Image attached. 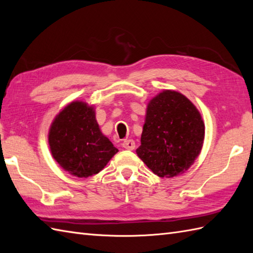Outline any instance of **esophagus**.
I'll list each match as a JSON object with an SVG mask.
<instances>
[{"label": "esophagus", "mask_w": 253, "mask_h": 253, "mask_svg": "<svg viewBox=\"0 0 253 253\" xmlns=\"http://www.w3.org/2000/svg\"><path fill=\"white\" fill-rule=\"evenodd\" d=\"M122 146H123L124 149H126V150H133L136 147V144H135V141H133L132 139H128V140L123 141Z\"/></svg>", "instance_id": "1"}]
</instances>
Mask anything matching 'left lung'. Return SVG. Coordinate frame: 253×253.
<instances>
[{
    "instance_id": "left-lung-1",
    "label": "left lung",
    "mask_w": 253,
    "mask_h": 253,
    "mask_svg": "<svg viewBox=\"0 0 253 253\" xmlns=\"http://www.w3.org/2000/svg\"><path fill=\"white\" fill-rule=\"evenodd\" d=\"M204 123L197 107L184 94L164 90L149 102L136 152L159 177L182 174L200 154Z\"/></svg>"
}]
</instances>
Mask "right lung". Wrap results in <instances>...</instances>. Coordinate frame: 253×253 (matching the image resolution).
Here are the masks:
<instances>
[{
  "label": "right lung",
  "mask_w": 253,
  "mask_h": 253,
  "mask_svg": "<svg viewBox=\"0 0 253 253\" xmlns=\"http://www.w3.org/2000/svg\"><path fill=\"white\" fill-rule=\"evenodd\" d=\"M49 146L61 168L79 178L98 174L118 152L101 132L93 106L83 101L72 102L56 115Z\"/></svg>",
  "instance_id": "add662e5"
}]
</instances>
